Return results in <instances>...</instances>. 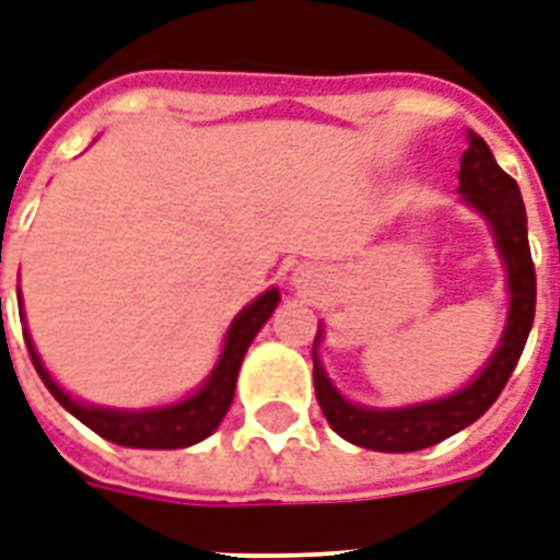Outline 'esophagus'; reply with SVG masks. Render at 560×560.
Segmentation results:
<instances>
[{"mask_svg":"<svg viewBox=\"0 0 560 560\" xmlns=\"http://www.w3.org/2000/svg\"><path fill=\"white\" fill-rule=\"evenodd\" d=\"M293 284H299V288H314L317 284V272L308 270V267H299L296 272H293Z\"/></svg>","mask_w":560,"mask_h":560,"instance_id":"1","label":"esophagus"}]
</instances>
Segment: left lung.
Listing matches in <instances>:
<instances>
[{"label":"left lung","instance_id":"obj_1","mask_svg":"<svg viewBox=\"0 0 560 560\" xmlns=\"http://www.w3.org/2000/svg\"><path fill=\"white\" fill-rule=\"evenodd\" d=\"M458 194L460 202L472 208L488 223L499 261L505 270L508 317L502 337L479 373L455 394L425 399V402L399 405V408H370V405L347 399L328 378L326 366L319 361V340L326 337V328L319 326L317 337H314L317 402L326 413L328 425L343 441L355 443L361 450L417 452L458 434L497 402V396L502 394V387L523 355L528 331L535 323L537 296L535 264H532V249H528L526 205H523L517 182L497 164L490 147L476 131H467V152L460 155L458 170Z\"/></svg>","mask_w":560,"mask_h":560}]
</instances>
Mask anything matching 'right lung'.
Returning a JSON list of instances; mask_svg holds the SVG:
<instances>
[{
    "label": "right lung",
    "instance_id": "add662e5",
    "mask_svg": "<svg viewBox=\"0 0 560 560\" xmlns=\"http://www.w3.org/2000/svg\"><path fill=\"white\" fill-rule=\"evenodd\" d=\"M16 299L23 302L20 288H16ZM279 299V288L264 290L261 296L252 299L249 305L232 319V326L225 331L220 358H217L211 373L205 375V382L196 387L194 394H187L185 399L170 405H155V408H105V405L81 402L70 390H63L61 384L52 378V373L46 370V364L37 355V349H34L28 328H23V337L34 370L43 378V384L49 387V394L75 420L84 422L91 432H96L105 441L117 443V446H131V450H185V446H194V443L211 438L217 432V425L229 413L243 355H246V349L255 340V335L264 328V323L272 317ZM20 319L25 323V314H20Z\"/></svg>",
    "mask_w": 560,
    "mask_h": 560
}]
</instances>
